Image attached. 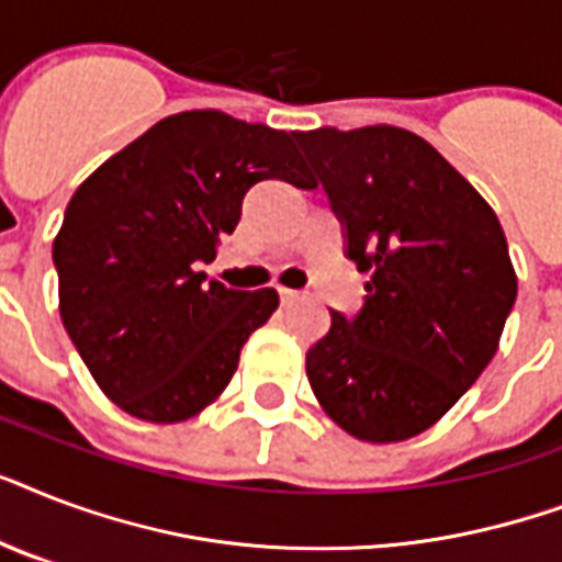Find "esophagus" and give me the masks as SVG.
Segmentation results:
<instances>
[{
  "instance_id": "obj_1",
  "label": "esophagus",
  "mask_w": 562,
  "mask_h": 562,
  "mask_svg": "<svg viewBox=\"0 0 562 562\" xmlns=\"http://www.w3.org/2000/svg\"><path fill=\"white\" fill-rule=\"evenodd\" d=\"M300 297H303L300 291H294V289H280V300H282V303H285V306H289V303H297Z\"/></svg>"
}]
</instances>
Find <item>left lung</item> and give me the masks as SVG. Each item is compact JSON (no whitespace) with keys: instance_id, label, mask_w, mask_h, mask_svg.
Wrapping results in <instances>:
<instances>
[{"instance_id":"obj_1","label":"left lung","mask_w":562,"mask_h":562,"mask_svg":"<svg viewBox=\"0 0 562 562\" xmlns=\"http://www.w3.org/2000/svg\"><path fill=\"white\" fill-rule=\"evenodd\" d=\"M370 273L364 308L333 312L306 375L333 423L364 443L431 428L502 341L516 271L496 212L423 136L368 125L294 131Z\"/></svg>"}]
</instances>
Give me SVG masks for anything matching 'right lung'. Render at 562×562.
Listing matches in <instances>:
<instances>
[{
	"label": "right lung",
	"mask_w": 562,
	"mask_h": 562,
	"mask_svg": "<svg viewBox=\"0 0 562 562\" xmlns=\"http://www.w3.org/2000/svg\"><path fill=\"white\" fill-rule=\"evenodd\" d=\"M268 178L315 187L291 134L187 110L75 189L52 245L57 308L95 384L131 417L169 426L201 414L280 306L273 289L236 291L194 271Z\"/></svg>",
	"instance_id": "right-lung-1"
}]
</instances>
